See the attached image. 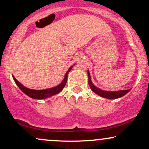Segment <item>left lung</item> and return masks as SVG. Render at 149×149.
Wrapping results in <instances>:
<instances>
[{
    "instance_id": "1",
    "label": "left lung",
    "mask_w": 149,
    "mask_h": 149,
    "mask_svg": "<svg viewBox=\"0 0 149 149\" xmlns=\"http://www.w3.org/2000/svg\"><path fill=\"white\" fill-rule=\"evenodd\" d=\"M88 83L90 85V88H91V90L93 91L95 93H96L97 95H100V97H104V98L107 99H110V100H114V99L120 98V97L124 96L125 95L130 91L131 89L129 90H119V91H115V92H109V91H104V90H100L97 87H95L93 85V83L91 81V78H90V75L89 71H88Z\"/></svg>"
}]
</instances>
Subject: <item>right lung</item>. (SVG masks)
<instances>
[{"label":"right lung","mask_w":149,"mask_h":149,"mask_svg":"<svg viewBox=\"0 0 149 149\" xmlns=\"http://www.w3.org/2000/svg\"><path fill=\"white\" fill-rule=\"evenodd\" d=\"M73 68V66H71L69 68V69L68 70L67 72L65 74L64 78L63 80V81L57 86L54 87V88H49V89H46V90H31V89L27 88L26 87L22 85L18 81L16 78H15L14 76L13 75V79H14L15 83L19 87V88L22 90L24 93H25L26 95H28L29 97H31L33 99H36V100H43V99L47 98V97H52L53 95H56V94L59 93V92H61L62 90V89L64 88L65 85H66V82H67V75L71 69Z\"/></svg>","instance_id":"1"}]
</instances>
